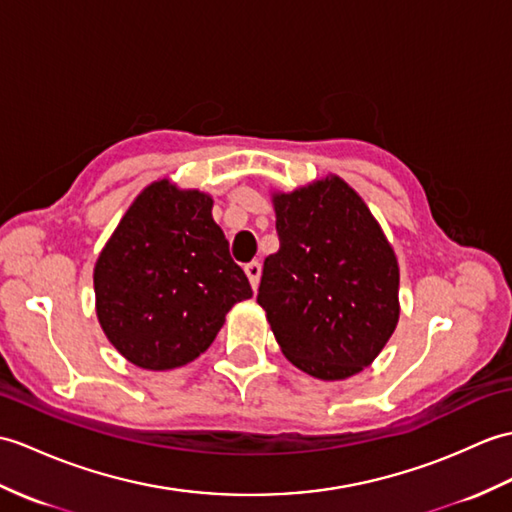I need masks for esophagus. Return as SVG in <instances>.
Masks as SVG:
<instances>
[{
  "label": "esophagus",
  "instance_id": "34e87169",
  "mask_svg": "<svg viewBox=\"0 0 512 512\" xmlns=\"http://www.w3.org/2000/svg\"><path fill=\"white\" fill-rule=\"evenodd\" d=\"M244 272H246L248 281H251L253 290H257V285H259V277H261V264H259V261H251V264H246V266H244Z\"/></svg>",
  "mask_w": 512,
  "mask_h": 512
}]
</instances>
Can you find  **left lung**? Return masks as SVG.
Listing matches in <instances>:
<instances>
[{"instance_id": "1", "label": "left lung", "mask_w": 512, "mask_h": 512, "mask_svg": "<svg viewBox=\"0 0 512 512\" xmlns=\"http://www.w3.org/2000/svg\"><path fill=\"white\" fill-rule=\"evenodd\" d=\"M279 251L257 303L285 358L323 382L358 375L399 323V264L362 196L329 174L272 194Z\"/></svg>"}]
</instances>
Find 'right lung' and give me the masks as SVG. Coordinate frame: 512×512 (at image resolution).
<instances>
[{
  "mask_svg": "<svg viewBox=\"0 0 512 512\" xmlns=\"http://www.w3.org/2000/svg\"><path fill=\"white\" fill-rule=\"evenodd\" d=\"M211 207L205 192L154 181L95 261V314L130 364L170 371L196 360L231 307L253 296Z\"/></svg>",
  "mask_w": 512,
  "mask_h": 512,
  "instance_id": "right-lung-1",
  "label": "right lung"
}]
</instances>
